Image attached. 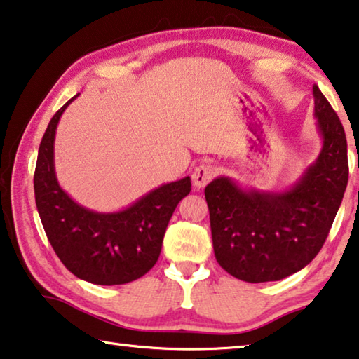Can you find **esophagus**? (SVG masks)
Listing matches in <instances>:
<instances>
[{
    "instance_id": "34e87169",
    "label": "esophagus",
    "mask_w": 359,
    "mask_h": 359,
    "mask_svg": "<svg viewBox=\"0 0 359 359\" xmlns=\"http://www.w3.org/2000/svg\"><path fill=\"white\" fill-rule=\"evenodd\" d=\"M214 175H215V168L212 164H201V166H198L195 170H193L191 174L193 185H195L196 189H203V187H206L209 182L214 179Z\"/></svg>"
}]
</instances>
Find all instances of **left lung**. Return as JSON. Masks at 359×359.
Wrapping results in <instances>:
<instances>
[{
	"label": "left lung",
	"mask_w": 359,
	"mask_h": 359,
	"mask_svg": "<svg viewBox=\"0 0 359 359\" xmlns=\"http://www.w3.org/2000/svg\"><path fill=\"white\" fill-rule=\"evenodd\" d=\"M315 116L323 137L316 161L291 190L246 191L229 177L204 190L219 265L246 283L280 281L321 251L348 184L342 123L318 86Z\"/></svg>",
	"instance_id": "8db88e82"
}]
</instances>
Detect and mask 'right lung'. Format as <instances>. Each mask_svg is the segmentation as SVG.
I'll list each match as a JSON object with an SVG mask.
<instances>
[{
    "instance_id": "right-lung-1",
    "label": "right lung",
    "mask_w": 359,
    "mask_h": 359,
    "mask_svg": "<svg viewBox=\"0 0 359 359\" xmlns=\"http://www.w3.org/2000/svg\"><path fill=\"white\" fill-rule=\"evenodd\" d=\"M72 97L55 113L39 144L35 201L57 257L79 280L100 286L126 284L156 264L166 226L180 200L191 190L190 177L161 185L119 212H94L60 189L54 169V139Z\"/></svg>"
}]
</instances>
